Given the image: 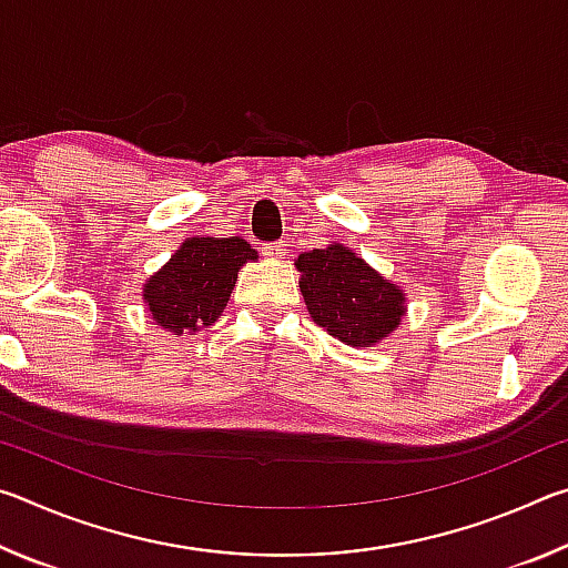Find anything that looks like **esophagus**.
<instances>
[{"label":"esophagus","mask_w":568,"mask_h":568,"mask_svg":"<svg viewBox=\"0 0 568 568\" xmlns=\"http://www.w3.org/2000/svg\"><path fill=\"white\" fill-rule=\"evenodd\" d=\"M261 250H263V255L267 257V261H283V257H285L283 240H275V243H265Z\"/></svg>","instance_id":"34e87169"}]
</instances>
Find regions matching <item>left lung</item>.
I'll return each instance as SVG.
<instances>
[{
  "instance_id": "1",
  "label": "left lung",
  "mask_w": 568,
  "mask_h": 568,
  "mask_svg": "<svg viewBox=\"0 0 568 568\" xmlns=\"http://www.w3.org/2000/svg\"><path fill=\"white\" fill-rule=\"evenodd\" d=\"M311 318L353 348H371L398 328L406 295L341 243L297 255Z\"/></svg>"
}]
</instances>
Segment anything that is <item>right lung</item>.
<instances>
[{
    "label": "right lung",
    "mask_w": 568,
    "mask_h": 568,
    "mask_svg": "<svg viewBox=\"0 0 568 568\" xmlns=\"http://www.w3.org/2000/svg\"><path fill=\"white\" fill-rule=\"evenodd\" d=\"M247 261H257V253L243 237H187L142 287V301L172 335L197 333L225 311Z\"/></svg>",
    "instance_id": "add662e5"
}]
</instances>
